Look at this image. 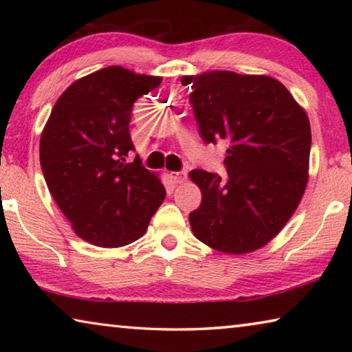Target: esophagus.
I'll return each mask as SVG.
<instances>
[{
	"mask_svg": "<svg viewBox=\"0 0 352 352\" xmlns=\"http://www.w3.org/2000/svg\"><path fill=\"white\" fill-rule=\"evenodd\" d=\"M170 177H172V180H174V183H177V184L184 183V182L188 180V174H186V170H182V172H172Z\"/></svg>",
	"mask_w": 352,
	"mask_h": 352,
	"instance_id": "1",
	"label": "esophagus"
}]
</instances>
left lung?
<instances>
[{
  "label": "left lung",
  "mask_w": 352,
  "mask_h": 352,
  "mask_svg": "<svg viewBox=\"0 0 352 352\" xmlns=\"http://www.w3.org/2000/svg\"><path fill=\"white\" fill-rule=\"evenodd\" d=\"M205 142L225 140L226 178L194 169L201 204L194 236L212 250L247 254L267 245L300 205L309 182L311 124L281 82L265 74L204 71L182 77Z\"/></svg>",
  "instance_id": "left-lung-1"
}]
</instances>
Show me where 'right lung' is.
<instances>
[{"mask_svg":"<svg viewBox=\"0 0 352 352\" xmlns=\"http://www.w3.org/2000/svg\"><path fill=\"white\" fill-rule=\"evenodd\" d=\"M163 77L119 65L74 80L40 136V164L47 189L74 233L96 247L129 245L146 233L166 189L141 160L126 163L132 105Z\"/></svg>","mask_w":352,"mask_h":352,"instance_id":"add662e5","label":"right lung"}]
</instances>
